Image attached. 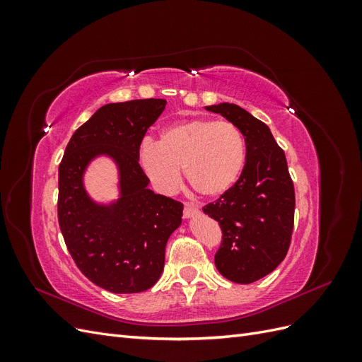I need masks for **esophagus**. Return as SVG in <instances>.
Returning <instances> with one entry per match:
<instances>
[{"instance_id": "1", "label": "esophagus", "mask_w": 362, "mask_h": 362, "mask_svg": "<svg viewBox=\"0 0 362 362\" xmlns=\"http://www.w3.org/2000/svg\"><path fill=\"white\" fill-rule=\"evenodd\" d=\"M198 213H199V210L193 204H189V202L184 204V217L185 218L193 217L194 214H198Z\"/></svg>"}]
</instances>
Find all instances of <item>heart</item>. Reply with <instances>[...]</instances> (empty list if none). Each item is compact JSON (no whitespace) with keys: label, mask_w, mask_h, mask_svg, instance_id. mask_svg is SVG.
Here are the masks:
<instances>
[{"label":"heart","mask_w":362,"mask_h":362,"mask_svg":"<svg viewBox=\"0 0 362 362\" xmlns=\"http://www.w3.org/2000/svg\"><path fill=\"white\" fill-rule=\"evenodd\" d=\"M246 163L243 133L229 120L190 119L164 128L158 144L145 140L140 164L161 192H172L181 169L193 190L218 196L235 184Z\"/></svg>","instance_id":"heart-1"}]
</instances>
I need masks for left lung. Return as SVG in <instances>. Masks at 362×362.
<instances>
[{"label":"left lung","instance_id":"left-lung-1","mask_svg":"<svg viewBox=\"0 0 362 362\" xmlns=\"http://www.w3.org/2000/svg\"><path fill=\"white\" fill-rule=\"evenodd\" d=\"M243 133L246 163L231 189L202 210L222 229L214 255L226 279L250 284L269 275L286 258L294 225V185L287 158L269 127L235 104L205 107Z\"/></svg>","mask_w":362,"mask_h":362}]
</instances>
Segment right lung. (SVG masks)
<instances>
[{
    "instance_id": "right-lung-1",
    "label": "right lung",
    "mask_w": 362,
    "mask_h": 362,
    "mask_svg": "<svg viewBox=\"0 0 362 362\" xmlns=\"http://www.w3.org/2000/svg\"><path fill=\"white\" fill-rule=\"evenodd\" d=\"M164 100L107 104L75 131L59 166V225L83 275L98 287L140 293L158 281L170 234L181 223L182 204L148 189L139 164L148 128L163 113ZM119 166L121 198L98 206L82 187V172L96 155Z\"/></svg>"
}]
</instances>
